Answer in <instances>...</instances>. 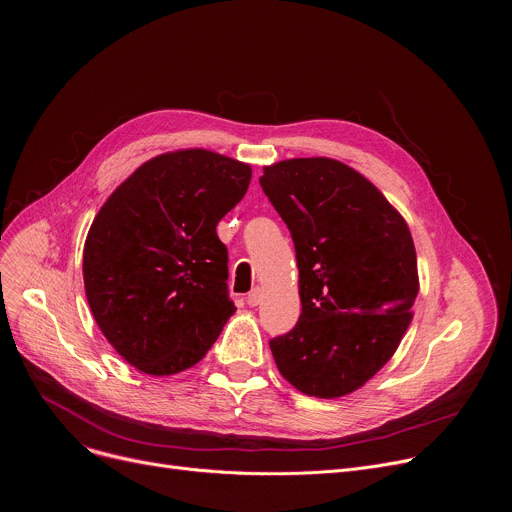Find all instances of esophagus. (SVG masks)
Returning a JSON list of instances; mask_svg holds the SVG:
<instances>
[{
  "instance_id": "obj_1",
  "label": "esophagus",
  "mask_w": 512,
  "mask_h": 512,
  "mask_svg": "<svg viewBox=\"0 0 512 512\" xmlns=\"http://www.w3.org/2000/svg\"><path fill=\"white\" fill-rule=\"evenodd\" d=\"M261 298H263V294H261V289L259 287H255L251 294L247 296V306L249 308H255V306H259L261 304Z\"/></svg>"
}]
</instances>
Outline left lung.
Here are the masks:
<instances>
[{
    "label": "left lung",
    "mask_w": 512,
    "mask_h": 512,
    "mask_svg": "<svg viewBox=\"0 0 512 512\" xmlns=\"http://www.w3.org/2000/svg\"><path fill=\"white\" fill-rule=\"evenodd\" d=\"M259 184L300 269V320L269 340L277 369L310 397L348 395L385 367L411 322L419 279L409 227L367 178L330 158L277 162Z\"/></svg>",
    "instance_id": "left-lung-1"
}]
</instances>
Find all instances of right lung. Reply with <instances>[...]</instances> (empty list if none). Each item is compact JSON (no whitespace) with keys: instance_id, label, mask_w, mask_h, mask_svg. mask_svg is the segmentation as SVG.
Masks as SVG:
<instances>
[{"instance_id":"obj_1","label":"right lung","mask_w":512,"mask_h":512,"mask_svg":"<svg viewBox=\"0 0 512 512\" xmlns=\"http://www.w3.org/2000/svg\"><path fill=\"white\" fill-rule=\"evenodd\" d=\"M249 182L247 164L180 150L141 164L101 206L83 251L85 291L131 367L154 377L194 367L235 314L216 225Z\"/></svg>"}]
</instances>
